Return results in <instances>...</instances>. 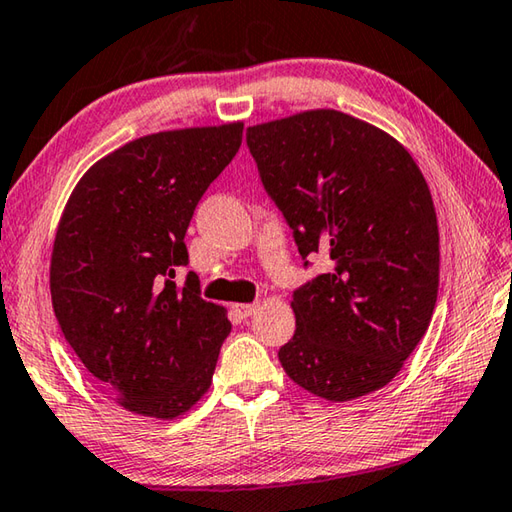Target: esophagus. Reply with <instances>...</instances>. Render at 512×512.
Returning <instances> with one entry per match:
<instances>
[{"label":"esophagus","instance_id":"obj_1","mask_svg":"<svg viewBox=\"0 0 512 512\" xmlns=\"http://www.w3.org/2000/svg\"><path fill=\"white\" fill-rule=\"evenodd\" d=\"M256 310H258L256 303H233V312H236V315H238L240 319L251 317Z\"/></svg>","mask_w":512,"mask_h":512}]
</instances>
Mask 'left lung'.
I'll list each match as a JSON object with an SVG mask.
<instances>
[{
	"label": "left lung",
	"instance_id": "1",
	"mask_svg": "<svg viewBox=\"0 0 512 512\" xmlns=\"http://www.w3.org/2000/svg\"><path fill=\"white\" fill-rule=\"evenodd\" d=\"M247 146L301 258L326 251L333 261L292 294L285 373L333 402L382 389L427 333L438 297L423 173L391 134L337 110L251 125Z\"/></svg>",
	"mask_w": 512,
	"mask_h": 512
}]
</instances>
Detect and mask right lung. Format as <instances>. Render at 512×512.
Listing matches in <instances>:
<instances>
[{
	"label": "right lung",
	"mask_w": 512,
	"mask_h": 512,
	"mask_svg": "<svg viewBox=\"0 0 512 512\" xmlns=\"http://www.w3.org/2000/svg\"><path fill=\"white\" fill-rule=\"evenodd\" d=\"M242 123L148 134L87 170L62 211L51 303L85 369L134 414L177 418L211 387L227 310L200 297L184 236Z\"/></svg>",
	"instance_id": "right-lung-1"
}]
</instances>
